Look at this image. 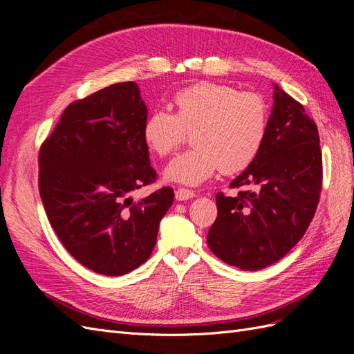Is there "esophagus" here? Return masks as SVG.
Listing matches in <instances>:
<instances>
[{"mask_svg": "<svg viewBox=\"0 0 354 354\" xmlns=\"http://www.w3.org/2000/svg\"><path fill=\"white\" fill-rule=\"evenodd\" d=\"M192 198H195L194 190H189V189H185V187H178L176 190V199L177 201H187V199H192Z\"/></svg>", "mask_w": 354, "mask_h": 354, "instance_id": "1", "label": "esophagus"}]
</instances>
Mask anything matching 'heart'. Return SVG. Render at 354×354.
Masks as SVG:
<instances>
[{"label": "heart", "mask_w": 354, "mask_h": 354, "mask_svg": "<svg viewBox=\"0 0 354 354\" xmlns=\"http://www.w3.org/2000/svg\"><path fill=\"white\" fill-rule=\"evenodd\" d=\"M174 115L155 111L142 128L145 146L167 156L192 133L195 147L176 156L164 169L173 183L198 186L221 168L234 174L260 153L267 133V106L261 95L239 93L227 84L198 82L176 93Z\"/></svg>", "instance_id": "1"}]
</instances>
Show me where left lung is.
<instances>
[{
	"label": "left lung",
	"mask_w": 354,
	"mask_h": 354,
	"mask_svg": "<svg viewBox=\"0 0 354 354\" xmlns=\"http://www.w3.org/2000/svg\"><path fill=\"white\" fill-rule=\"evenodd\" d=\"M254 186L236 198L217 194L218 216L207 242L218 259L260 270L303 238L322 189L319 133L303 104L273 84V108L260 153L230 187Z\"/></svg>",
	"instance_id": "8db88e82"
}]
</instances>
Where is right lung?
<instances>
[{
    "label": "right lung",
    "mask_w": 354,
    "mask_h": 354,
    "mask_svg": "<svg viewBox=\"0 0 354 354\" xmlns=\"http://www.w3.org/2000/svg\"><path fill=\"white\" fill-rule=\"evenodd\" d=\"M146 118L138 85L112 84L71 103L41 146L38 186L50 224L95 273L121 276L142 266L173 205L171 187L131 198L156 177L142 138Z\"/></svg>",
    "instance_id": "add662e5"
}]
</instances>
